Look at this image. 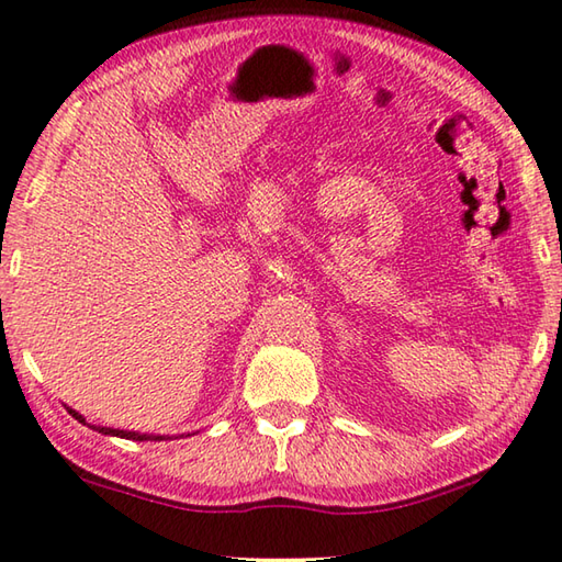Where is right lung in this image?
<instances>
[{"instance_id":"right-lung-1","label":"right lung","mask_w":562,"mask_h":562,"mask_svg":"<svg viewBox=\"0 0 562 562\" xmlns=\"http://www.w3.org/2000/svg\"><path fill=\"white\" fill-rule=\"evenodd\" d=\"M69 414L76 418V422H83L81 414H76L74 408H69ZM99 434H111V436H121V439H133V441H164V436H148V434H136V431H121V429H109V426H93Z\"/></svg>"}]
</instances>
